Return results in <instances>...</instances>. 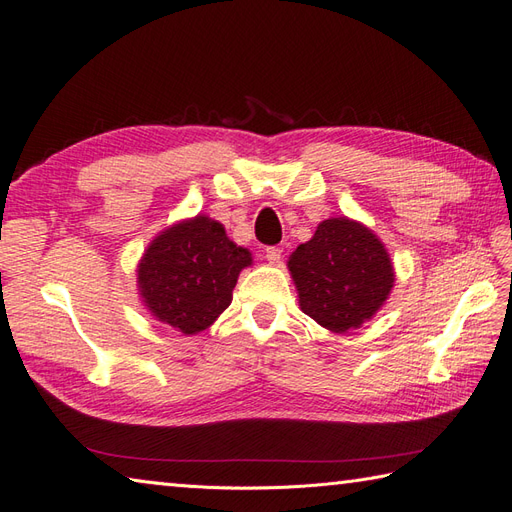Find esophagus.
Wrapping results in <instances>:
<instances>
[{
  "instance_id": "34e87169",
  "label": "esophagus",
  "mask_w": 512,
  "mask_h": 512,
  "mask_svg": "<svg viewBox=\"0 0 512 512\" xmlns=\"http://www.w3.org/2000/svg\"><path fill=\"white\" fill-rule=\"evenodd\" d=\"M265 258L269 260V265H277V262L282 260V250H280V247H267Z\"/></svg>"
}]
</instances>
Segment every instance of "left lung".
<instances>
[{"label": "left lung", "mask_w": 512, "mask_h": 512, "mask_svg": "<svg viewBox=\"0 0 512 512\" xmlns=\"http://www.w3.org/2000/svg\"><path fill=\"white\" fill-rule=\"evenodd\" d=\"M301 312L331 333H348L374 318L391 297L389 250L365 224L329 218L288 258Z\"/></svg>", "instance_id": "obj_1"}]
</instances>
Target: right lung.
Returning <instances> with one entry per match:
<instances>
[{"mask_svg": "<svg viewBox=\"0 0 512 512\" xmlns=\"http://www.w3.org/2000/svg\"><path fill=\"white\" fill-rule=\"evenodd\" d=\"M250 265V250L230 241L218 220L198 213L153 237L138 260L136 288L158 322L196 335L220 318Z\"/></svg>", "mask_w": 512, "mask_h": 512, "instance_id": "right-lung-1", "label": "right lung"}]
</instances>
